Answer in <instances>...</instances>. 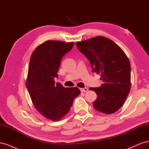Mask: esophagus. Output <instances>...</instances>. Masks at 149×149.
Listing matches in <instances>:
<instances>
[{
  "label": "esophagus",
  "mask_w": 149,
  "mask_h": 149,
  "mask_svg": "<svg viewBox=\"0 0 149 149\" xmlns=\"http://www.w3.org/2000/svg\"><path fill=\"white\" fill-rule=\"evenodd\" d=\"M80 91L81 92H86L88 91V88H80Z\"/></svg>",
  "instance_id": "esophagus-1"
}]
</instances>
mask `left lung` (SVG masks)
I'll return each instance as SVG.
<instances>
[{
    "label": "left lung",
    "mask_w": 149,
    "mask_h": 149,
    "mask_svg": "<svg viewBox=\"0 0 149 149\" xmlns=\"http://www.w3.org/2000/svg\"><path fill=\"white\" fill-rule=\"evenodd\" d=\"M76 45L102 80L100 87L89 88L97 94L93 103L94 109L107 114L114 113L123 105L130 89L131 68L127 56L116 43L102 36Z\"/></svg>",
    "instance_id": "obj_1"
}]
</instances>
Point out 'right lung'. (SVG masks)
Instances as JSON below:
<instances>
[{"label":"right lung","mask_w":149,"mask_h":149,"mask_svg":"<svg viewBox=\"0 0 149 149\" xmlns=\"http://www.w3.org/2000/svg\"><path fill=\"white\" fill-rule=\"evenodd\" d=\"M74 43L48 40L31 54L26 86L34 107L45 118L60 120L69 112L74 98L80 94L77 87L65 88L55 83L61 60Z\"/></svg>","instance_id":"add662e5"}]
</instances>
